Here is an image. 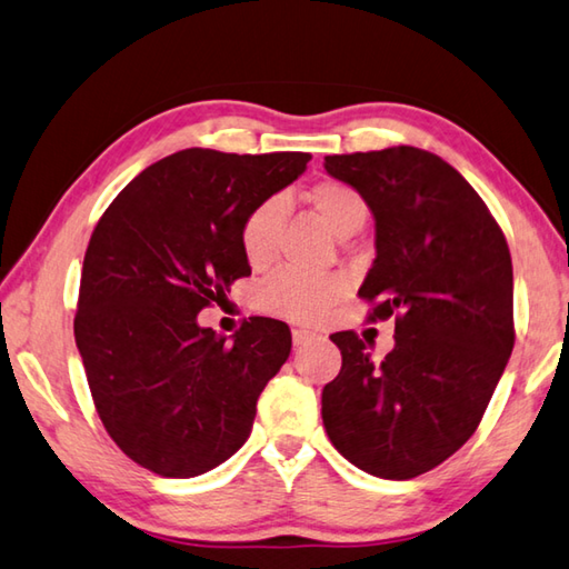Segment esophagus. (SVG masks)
<instances>
[{"instance_id":"esophagus-1","label":"esophagus","mask_w":569,"mask_h":569,"mask_svg":"<svg viewBox=\"0 0 569 569\" xmlns=\"http://www.w3.org/2000/svg\"><path fill=\"white\" fill-rule=\"evenodd\" d=\"M313 340H316V332H310V330H300V328H296V330H293V345H296V348H303V345L313 342Z\"/></svg>"}]
</instances>
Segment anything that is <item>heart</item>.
Wrapping results in <instances>:
<instances>
[{"label":"heart","mask_w":569,"mask_h":569,"mask_svg":"<svg viewBox=\"0 0 569 569\" xmlns=\"http://www.w3.org/2000/svg\"><path fill=\"white\" fill-rule=\"evenodd\" d=\"M306 202L340 239L358 233L365 227L367 217H370V207H367L365 197L352 184L340 180H320L310 184ZM281 227V199H266L243 217L239 243L243 259L251 269H266L276 259ZM345 291H348V283L338 273L306 276L296 271H276L259 286L256 303L263 313L310 322L326 316L345 296Z\"/></svg>","instance_id":"obj_1"}]
</instances>
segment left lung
I'll return each instance as SVG.
<instances>
[{
  "label": "left lung",
  "mask_w": 569,
  "mask_h": 569,
  "mask_svg": "<svg viewBox=\"0 0 569 569\" xmlns=\"http://www.w3.org/2000/svg\"><path fill=\"white\" fill-rule=\"evenodd\" d=\"M375 217L372 269L358 296L367 320L395 316L382 362L352 330L336 332L342 367L322 387V425L358 469L407 481L459 451L483 419L513 352V263L476 189L427 150L328 154Z\"/></svg>",
  "instance_id": "obj_1"
}]
</instances>
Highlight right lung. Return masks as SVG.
<instances>
[{"label":"right lung","mask_w":569,"mask_h":569,"mask_svg":"<svg viewBox=\"0 0 569 569\" xmlns=\"http://www.w3.org/2000/svg\"><path fill=\"white\" fill-rule=\"evenodd\" d=\"M308 160L189 148L142 170L98 219L73 336L100 421L142 469L192 478L249 439L259 395L291 355V330L249 318L227 342L197 316L251 273L241 221Z\"/></svg>","instance_id":"obj_1"}]
</instances>
